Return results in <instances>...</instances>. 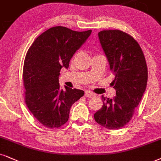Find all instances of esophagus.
I'll return each instance as SVG.
<instances>
[{"mask_svg":"<svg viewBox=\"0 0 161 161\" xmlns=\"http://www.w3.org/2000/svg\"><path fill=\"white\" fill-rule=\"evenodd\" d=\"M85 97H87V98H92V97H94L96 96L94 93H93L92 92H91V91H85Z\"/></svg>","mask_w":161,"mask_h":161,"instance_id":"esophagus-1","label":"esophagus"}]
</instances>
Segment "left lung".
Instances as JSON below:
<instances>
[{"label": "left lung", "mask_w": 161, "mask_h": 161, "mask_svg": "<svg viewBox=\"0 0 161 161\" xmlns=\"http://www.w3.org/2000/svg\"><path fill=\"white\" fill-rule=\"evenodd\" d=\"M111 70L116 90L113 99L102 96L103 105L94 114V119L108 129H119L131 120L145 93L147 65L139 44L120 30H103L98 33Z\"/></svg>", "instance_id": "8db88e82"}]
</instances>
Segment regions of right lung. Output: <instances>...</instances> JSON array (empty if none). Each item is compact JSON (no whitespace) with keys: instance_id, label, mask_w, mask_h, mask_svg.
I'll list each match as a JSON object with an SVG mask.
<instances>
[{"instance_id":"obj_1","label":"right lung","mask_w":161,"mask_h":161,"mask_svg":"<svg viewBox=\"0 0 161 161\" xmlns=\"http://www.w3.org/2000/svg\"><path fill=\"white\" fill-rule=\"evenodd\" d=\"M91 32L54 26L41 34L28 50L23 69L25 102L45 127L56 129L67 123L72 105L84 95L82 90L61 89L58 79L61 69L68 68L71 58Z\"/></svg>"}]
</instances>
